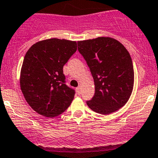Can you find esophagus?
Masks as SVG:
<instances>
[{
    "mask_svg": "<svg viewBox=\"0 0 158 158\" xmlns=\"http://www.w3.org/2000/svg\"><path fill=\"white\" fill-rule=\"evenodd\" d=\"M77 94L80 95L81 94V87L79 86L78 88H77Z\"/></svg>",
    "mask_w": 158,
    "mask_h": 158,
    "instance_id": "1",
    "label": "esophagus"
}]
</instances>
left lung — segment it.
Returning a JSON list of instances; mask_svg holds the SVG:
<instances>
[{
	"instance_id": "1",
	"label": "left lung",
	"mask_w": 158,
	"mask_h": 158,
	"mask_svg": "<svg viewBox=\"0 0 158 158\" xmlns=\"http://www.w3.org/2000/svg\"><path fill=\"white\" fill-rule=\"evenodd\" d=\"M77 44L94 82V95L87 105L102 115L116 112L127 104L134 85L128 50L118 40L108 36L78 41Z\"/></svg>"
}]
</instances>
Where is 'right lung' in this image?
<instances>
[{
  "instance_id": "add662e5",
  "label": "right lung",
  "mask_w": 158,
  "mask_h": 158,
  "mask_svg": "<svg viewBox=\"0 0 158 158\" xmlns=\"http://www.w3.org/2000/svg\"><path fill=\"white\" fill-rule=\"evenodd\" d=\"M76 50V41L52 38L37 42L25 53L20 87L25 101L37 113L52 118L71 104L74 91L65 85L63 67Z\"/></svg>"
}]
</instances>
